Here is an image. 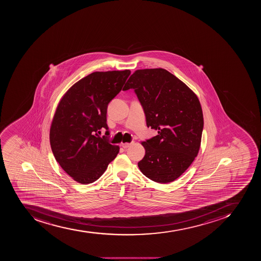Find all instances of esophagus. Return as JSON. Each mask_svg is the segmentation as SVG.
<instances>
[{
    "instance_id": "1",
    "label": "esophagus",
    "mask_w": 261,
    "mask_h": 261,
    "mask_svg": "<svg viewBox=\"0 0 261 261\" xmlns=\"http://www.w3.org/2000/svg\"><path fill=\"white\" fill-rule=\"evenodd\" d=\"M133 143H134V142H131V143H122L121 146H122V148H127L128 147H129V146H131Z\"/></svg>"
}]
</instances>
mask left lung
<instances>
[{"label":"left lung","mask_w":261,"mask_h":261,"mask_svg":"<svg viewBox=\"0 0 261 261\" xmlns=\"http://www.w3.org/2000/svg\"><path fill=\"white\" fill-rule=\"evenodd\" d=\"M134 89L145 114L147 127L158 135L143 142L141 172L160 184L182 175L198 155L203 112L194 92L163 68L137 70L122 90Z\"/></svg>","instance_id":"left-lung-1"}]
</instances>
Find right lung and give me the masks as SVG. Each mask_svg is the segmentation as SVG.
Returning <instances> with one entry per match:
<instances>
[{"instance_id": "right-lung-1", "label": "right lung", "mask_w": 261, "mask_h": 261, "mask_svg": "<svg viewBox=\"0 0 261 261\" xmlns=\"http://www.w3.org/2000/svg\"><path fill=\"white\" fill-rule=\"evenodd\" d=\"M129 70L95 72L75 83L58 105L50 129L54 157L76 182L88 185L102 175L119 152L100 137L106 129L109 102L122 90Z\"/></svg>"}]
</instances>
